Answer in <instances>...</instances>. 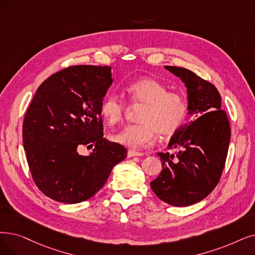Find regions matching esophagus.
I'll return each instance as SVG.
<instances>
[{"label":"esophagus","mask_w":255,"mask_h":255,"mask_svg":"<svg viewBox=\"0 0 255 255\" xmlns=\"http://www.w3.org/2000/svg\"><path fill=\"white\" fill-rule=\"evenodd\" d=\"M127 155H128V157H134V156H141L142 153L134 151V150H129Z\"/></svg>","instance_id":"esophagus-1"}]
</instances>
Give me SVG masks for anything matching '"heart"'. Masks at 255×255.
I'll use <instances>...</instances> for the list:
<instances>
[{"instance_id":"b5f03b06","label":"heart","mask_w":255,"mask_h":255,"mask_svg":"<svg viewBox=\"0 0 255 255\" xmlns=\"http://www.w3.org/2000/svg\"><path fill=\"white\" fill-rule=\"evenodd\" d=\"M129 101L141 106L137 117L138 124L129 125L112 135L120 145L132 149L151 146L158 133L171 136L180 129L187 116L185 99L178 93L169 92L162 82L143 77L131 82L127 87ZM126 112V102L120 96L110 94L101 104V115L110 125L120 123Z\"/></svg>"}]
</instances>
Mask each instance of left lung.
Masks as SVG:
<instances>
[{"instance_id":"obj_1","label":"left lung","mask_w":255,"mask_h":255,"mask_svg":"<svg viewBox=\"0 0 255 255\" xmlns=\"http://www.w3.org/2000/svg\"><path fill=\"white\" fill-rule=\"evenodd\" d=\"M164 68L186 86L189 114L197 119L181 126L172 136L169 149L178 152L158 153L163 169L150 184L163 202L187 206L201 201L219 183L227 157L230 125L214 84L190 70Z\"/></svg>"}]
</instances>
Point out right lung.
Instances as JSON below:
<instances>
[{"label":"right lung","instance_id":"add662e5","mask_svg":"<svg viewBox=\"0 0 255 255\" xmlns=\"http://www.w3.org/2000/svg\"><path fill=\"white\" fill-rule=\"evenodd\" d=\"M112 68L72 65L37 88L23 123V143L36 186L62 203H79L101 190L127 150L103 137L101 104ZM95 148L90 157L76 148Z\"/></svg>","mask_w":255,"mask_h":255}]
</instances>
